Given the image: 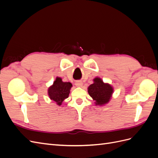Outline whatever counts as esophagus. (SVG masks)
Here are the masks:
<instances>
[{
  "instance_id": "esophagus-1",
  "label": "esophagus",
  "mask_w": 158,
  "mask_h": 158,
  "mask_svg": "<svg viewBox=\"0 0 158 158\" xmlns=\"http://www.w3.org/2000/svg\"><path fill=\"white\" fill-rule=\"evenodd\" d=\"M75 85L77 87H82V85H83V83H82V81L78 80V81H76V83H75Z\"/></svg>"
}]
</instances>
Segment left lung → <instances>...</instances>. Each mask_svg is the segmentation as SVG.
<instances>
[{"mask_svg": "<svg viewBox=\"0 0 158 158\" xmlns=\"http://www.w3.org/2000/svg\"><path fill=\"white\" fill-rule=\"evenodd\" d=\"M89 95L93 98L96 106L107 103L113 93V88L107 83H104L100 78L94 79V83L88 88Z\"/></svg>", "mask_w": 158, "mask_h": 158, "instance_id": "8db88e82", "label": "left lung"}]
</instances>
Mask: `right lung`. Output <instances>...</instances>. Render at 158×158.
Instances as JSON below:
<instances>
[{
  "label": "right lung",
  "mask_w": 158,
  "mask_h": 158,
  "mask_svg": "<svg viewBox=\"0 0 158 158\" xmlns=\"http://www.w3.org/2000/svg\"><path fill=\"white\" fill-rule=\"evenodd\" d=\"M72 86L73 85L70 82H64L60 78L56 77L53 84L48 89L49 98L60 106L64 100L69 97Z\"/></svg>",
  "instance_id": "add662e5"
}]
</instances>
